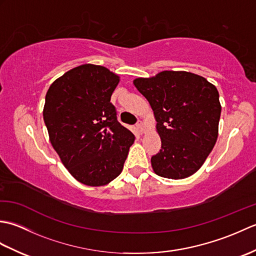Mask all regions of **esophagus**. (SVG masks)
<instances>
[{
  "label": "esophagus",
  "instance_id": "obj_1",
  "mask_svg": "<svg viewBox=\"0 0 256 256\" xmlns=\"http://www.w3.org/2000/svg\"><path fill=\"white\" fill-rule=\"evenodd\" d=\"M136 128H138V130L140 133H144V131H145V124H144V122L138 121V124H136Z\"/></svg>",
  "mask_w": 256,
  "mask_h": 256
}]
</instances>
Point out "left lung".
<instances>
[{
	"mask_svg": "<svg viewBox=\"0 0 256 256\" xmlns=\"http://www.w3.org/2000/svg\"><path fill=\"white\" fill-rule=\"evenodd\" d=\"M133 84L150 102L162 140V150L150 160L153 170L170 179L194 175L218 138V90L201 76L172 70Z\"/></svg>",
	"mask_w": 256,
	"mask_h": 256,
	"instance_id": "obj_1",
	"label": "left lung"
}]
</instances>
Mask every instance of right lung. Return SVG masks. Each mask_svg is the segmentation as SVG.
Wrapping results in <instances>:
<instances>
[{
    "label": "right lung",
    "instance_id": "obj_1",
    "mask_svg": "<svg viewBox=\"0 0 256 256\" xmlns=\"http://www.w3.org/2000/svg\"><path fill=\"white\" fill-rule=\"evenodd\" d=\"M118 82L108 68L86 64L56 79L46 94L42 116L50 143L72 176L86 186L116 179L134 143L110 102Z\"/></svg>",
    "mask_w": 256,
    "mask_h": 256
}]
</instances>
